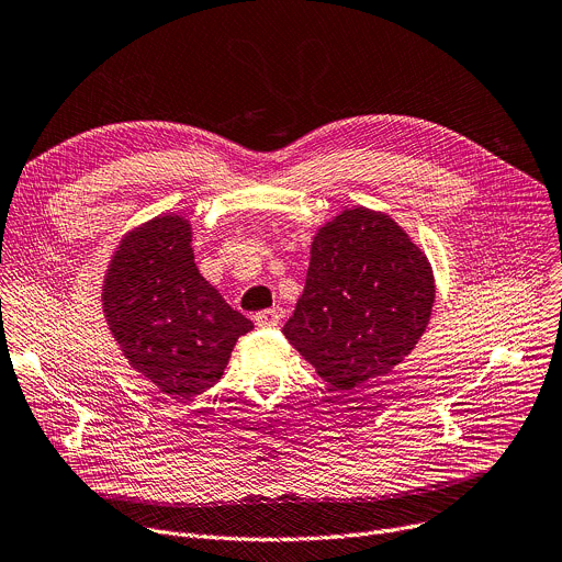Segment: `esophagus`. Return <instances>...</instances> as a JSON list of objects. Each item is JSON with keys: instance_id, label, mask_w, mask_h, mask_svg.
Listing matches in <instances>:
<instances>
[{"instance_id": "obj_1", "label": "esophagus", "mask_w": 562, "mask_h": 562, "mask_svg": "<svg viewBox=\"0 0 562 562\" xmlns=\"http://www.w3.org/2000/svg\"><path fill=\"white\" fill-rule=\"evenodd\" d=\"M280 323V314L276 310H265L255 314V325L257 327H276Z\"/></svg>"}]
</instances>
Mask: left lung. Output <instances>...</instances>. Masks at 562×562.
<instances>
[{
  "mask_svg": "<svg viewBox=\"0 0 562 562\" xmlns=\"http://www.w3.org/2000/svg\"><path fill=\"white\" fill-rule=\"evenodd\" d=\"M282 334L334 389L391 372L425 334L436 280L425 250L386 212L346 207L316 231Z\"/></svg>",
  "mask_w": 562,
  "mask_h": 562,
  "instance_id": "left-lung-1",
  "label": "left lung"
}]
</instances>
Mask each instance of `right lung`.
<instances>
[{
  "label": "right lung",
  "mask_w": 562,
  "mask_h": 562,
  "mask_svg": "<svg viewBox=\"0 0 562 562\" xmlns=\"http://www.w3.org/2000/svg\"><path fill=\"white\" fill-rule=\"evenodd\" d=\"M101 310L128 366L176 400L212 389L252 329L199 273L192 223L173 212L122 237L103 276Z\"/></svg>",
  "instance_id": "right-lung-1"
}]
</instances>
